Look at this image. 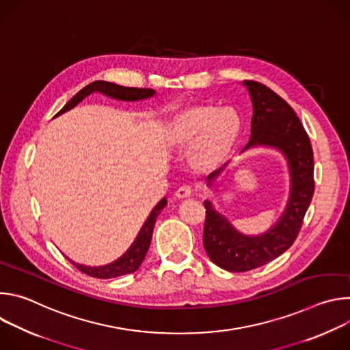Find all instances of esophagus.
Wrapping results in <instances>:
<instances>
[{
    "label": "esophagus",
    "mask_w": 350,
    "mask_h": 350,
    "mask_svg": "<svg viewBox=\"0 0 350 350\" xmlns=\"http://www.w3.org/2000/svg\"><path fill=\"white\" fill-rule=\"evenodd\" d=\"M176 198L178 199H187V198H191L192 196V188L188 187V185H183L180 187L177 191H176Z\"/></svg>",
    "instance_id": "1"
}]
</instances>
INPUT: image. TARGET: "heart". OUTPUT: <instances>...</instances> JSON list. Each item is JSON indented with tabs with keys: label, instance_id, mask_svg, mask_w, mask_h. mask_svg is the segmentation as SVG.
Returning a JSON list of instances; mask_svg holds the SVG:
<instances>
[{
	"label": "heart",
	"instance_id": "heart-1",
	"mask_svg": "<svg viewBox=\"0 0 350 350\" xmlns=\"http://www.w3.org/2000/svg\"><path fill=\"white\" fill-rule=\"evenodd\" d=\"M241 129L238 112L213 104L192 105L166 123L163 138L173 149L189 148L188 161L196 172H212L230 155Z\"/></svg>",
	"mask_w": 350,
	"mask_h": 350
}]
</instances>
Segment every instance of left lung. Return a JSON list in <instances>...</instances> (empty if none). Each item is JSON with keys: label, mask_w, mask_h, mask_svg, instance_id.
<instances>
[{"label": "left lung", "mask_w": 350, "mask_h": 350, "mask_svg": "<svg viewBox=\"0 0 350 350\" xmlns=\"http://www.w3.org/2000/svg\"><path fill=\"white\" fill-rule=\"evenodd\" d=\"M243 84L251 95L254 115L252 135L242 151L256 145L275 146L282 151L289 165L291 195L278 223L259 237L241 235L209 201L204 202L205 251L215 265L234 273L254 270L282 255L301 231L314 192L313 149L304 124L267 85L255 80H243ZM216 173L208 177L209 184Z\"/></svg>", "instance_id": "8db88e82"}]
</instances>
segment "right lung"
<instances>
[{
  "instance_id": "right-lung-1",
  "label": "right lung",
  "mask_w": 350,
  "mask_h": 350,
  "mask_svg": "<svg viewBox=\"0 0 350 350\" xmlns=\"http://www.w3.org/2000/svg\"><path fill=\"white\" fill-rule=\"evenodd\" d=\"M98 91V92H103L111 98L115 99H122V101H138V99H144L148 96H152L155 94L154 90L151 88H137V87H123V85H118L113 83H108V81H92L88 85H85L83 90H80L70 101L55 115H61L69 109H72L73 107H76L80 101L90 95L91 92ZM166 199L163 198L162 201L152 209L151 215L148 216L146 221L144 223L141 231L138 232L135 241L133 242V245L130 246L129 251L116 262L107 265V266H101V267H87L83 265H77L73 263L75 267L90 275L94 278H113V277H119V275H124V274H130L134 273L142 263L146 252H148V247L149 243H151V238H152V231H154V226L157 221L158 215L161 213V211L166 206Z\"/></svg>"
}]
</instances>
